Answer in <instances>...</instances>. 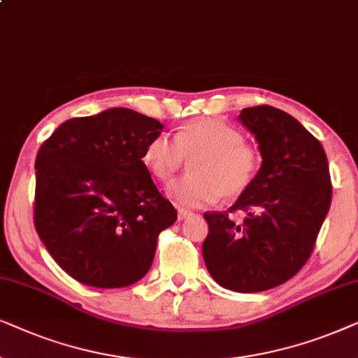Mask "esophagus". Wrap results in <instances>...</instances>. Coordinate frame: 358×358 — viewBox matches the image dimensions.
Instances as JSON below:
<instances>
[{"label": "esophagus", "instance_id": "obj_1", "mask_svg": "<svg viewBox=\"0 0 358 358\" xmlns=\"http://www.w3.org/2000/svg\"><path fill=\"white\" fill-rule=\"evenodd\" d=\"M189 216H193L192 211H187V209H178V219L183 221V219H188Z\"/></svg>", "mask_w": 358, "mask_h": 358}]
</instances>
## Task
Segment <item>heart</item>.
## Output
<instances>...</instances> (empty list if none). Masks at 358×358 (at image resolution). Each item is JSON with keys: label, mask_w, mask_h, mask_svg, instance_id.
<instances>
[{"label": "heart", "mask_w": 358, "mask_h": 358, "mask_svg": "<svg viewBox=\"0 0 358 358\" xmlns=\"http://www.w3.org/2000/svg\"><path fill=\"white\" fill-rule=\"evenodd\" d=\"M142 162L160 182H169L193 162V173L169 185L166 193L180 206L201 208L221 196L232 199L244 194L259 175L262 155L237 127L203 117L183 126L176 141L169 134L152 137Z\"/></svg>", "instance_id": "heart-1"}]
</instances>
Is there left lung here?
<instances>
[{"label": "left lung", "mask_w": 358, "mask_h": 358, "mask_svg": "<svg viewBox=\"0 0 358 358\" xmlns=\"http://www.w3.org/2000/svg\"><path fill=\"white\" fill-rule=\"evenodd\" d=\"M241 122L255 136L262 166L226 213L209 211L203 259L221 287L257 293L288 282L313 254L331 208L332 183L321 142L282 109L244 108ZM244 210V222L230 214Z\"/></svg>", "instance_id": "obj_1"}]
</instances>
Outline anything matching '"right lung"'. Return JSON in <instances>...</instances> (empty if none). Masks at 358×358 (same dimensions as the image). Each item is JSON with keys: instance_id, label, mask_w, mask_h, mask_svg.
I'll use <instances>...</instances> for the list:
<instances>
[{"instance_id": "right-lung-1", "label": "right lung", "mask_w": 358, "mask_h": 358, "mask_svg": "<svg viewBox=\"0 0 358 358\" xmlns=\"http://www.w3.org/2000/svg\"><path fill=\"white\" fill-rule=\"evenodd\" d=\"M162 124L127 108L60 124L36 157L34 226L60 268L94 288L139 282L176 221L142 162Z\"/></svg>"}]
</instances>
